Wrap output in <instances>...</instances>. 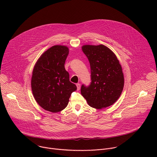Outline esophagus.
<instances>
[{"mask_svg":"<svg viewBox=\"0 0 157 157\" xmlns=\"http://www.w3.org/2000/svg\"><path fill=\"white\" fill-rule=\"evenodd\" d=\"M76 86H77V90L79 91L80 89V87H81V84L79 83H78V84H76Z\"/></svg>","mask_w":157,"mask_h":157,"instance_id":"1","label":"esophagus"}]
</instances>
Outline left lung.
Listing matches in <instances>:
<instances>
[{
    "mask_svg": "<svg viewBox=\"0 0 157 157\" xmlns=\"http://www.w3.org/2000/svg\"><path fill=\"white\" fill-rule=\"evenodd\" d=\"M82 50L90 63L91 79L89 86L82 85V96L89 105L98 109L113 105L119 98L124 85L119 61L103 44H86Z\"/></svg>",
    "mask_w": 157,
    "mask_h": 157,
    "instance_id": "obj_1",
    "label": "left lung"
}]
</instances>
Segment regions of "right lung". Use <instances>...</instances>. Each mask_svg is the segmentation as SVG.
Masks as SVG:
<instances>
[{"label": "right lung", "instance_id": "obj_1", "mask_svg": "<svg viewBox=\"0 0 157 157\" xmlns=\"http://www.w3.org/2000/svg\"><path fill=\"white\" fill-rule=\"evenodd\" d=\"M68 54L67 47L53 46L41 55L33 70V97L43 109L53 113L66 108L71 93L77 89L64 68Z\"/></svg>", "mask_w": 157, "mask_h": 157}]
</instances>
